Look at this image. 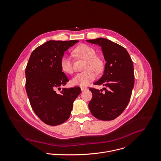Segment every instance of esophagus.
Listing matches in <instances>:
<instances>
[{
	"label": "esophagus",
	"mask_w": 161,
	"mask_h": 161,
	"mask_svg": "<svg viewBox=\"0 0 161 161\" xmlns=\"http://www.w3.org/2000/svg\"><path fill=\"white\" fill-rule=\"evenodd\" d=\"M81 91H86V90H87V88H81Z\"/></svg>",
	"instance_id": "34e87169"
}]
</instances>
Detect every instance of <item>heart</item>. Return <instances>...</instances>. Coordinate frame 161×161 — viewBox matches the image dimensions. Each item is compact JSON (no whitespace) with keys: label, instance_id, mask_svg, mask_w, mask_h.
<instances>
[{"label":"heart","instance_id":"b5f03b06","mask_svg":"<svg viewBox=\"0 0 161 161\" xmlns=\"http://www.w3.org/2000/svg\"><path fill=\"white\" fill-rule=\"evenodd\" d=\"M74 53L77 56L87 60L85 69L87 70L78 73L71 80L73 85L86 86L96 77V71L99 72L103 67V61L97 57L96 50L86 44H81L74 49ZM60 67L65 73L71 74L73 72V61L70 55H64L60 60Z\"/></svg>","mask_w":161,"mask_h":161}]
</instances>
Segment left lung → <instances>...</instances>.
<instances>
[{
    "label": "left lung",
    "instance_id": "obj_1",
    "mask_svg": "<svg viewBox=\"0 0 161 161\" xmlns=\"http://www.w3.org/2000/svg\"><path fill=\"white\" fill-rule=\"evenodd\" d=\"M101 47L106 62L101 78L94 84L106 86L105 92L90 88L92 97L89 103L92 115L101 120H112L119 116L127 106L134 86L133 62L124 47L107 39L86 40Z\"/></svg>",
    "mask_w": 161,
    "mask_h": 161
}]
</instances>
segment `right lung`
Masks as SVG:
<instances>
[{
	"instance_id": "right-lung-1",
	"label": "right lung",
	"mask_w": 161,
	"mask_h": 161,
	"mask_svg": "<svg viewBox=\"0 0 161 161\" xmlns=\"http://www.w3.org/2000/svg\"><path fill=\"white\" fill-rule=\"evenodd\" d=\"M78 40L47 41L31 54L26 67V91L36 115L47 125L64 123L73 104L81 93L80 87L62 88L69 81L60 67L64 52ZM61 91L56 92V89Z\"/></svg>"
}]
</instances>
